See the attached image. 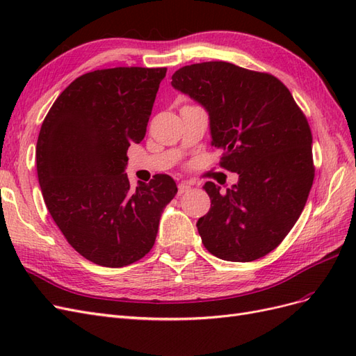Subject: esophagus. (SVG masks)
Instances as JSON below:
<instances>
[{"mask_svg": "<svg viewBox=\"0 0 356 356\" xmlns=\"http://www.w3.org/2000/svg\"><path fill=\"white\" fill-rule=\"evenodd\" d=\"M190 188H191V184H190V182H187V181L181 182V184L178 186V195H184V193L190 191Z\"/></svg>", "mask_w": 356, "mask_h": 356, "instance_id": "esophagus-1", "label": "esophagus"}]
</instances>
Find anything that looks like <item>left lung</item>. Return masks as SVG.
Segmentation results:
<instances>
[{
    "mask_svg": "<svg viewBox=\"0 0 356 356\" xmlns=\"http://www.w3.org/2000/svg\"><path fill=\"white\" fill-rule=\"evenodd\" d=\"M172 88L208 113L220 163L239 175L225 193L204 182L211 209L196 222L204 248L225 261L267 255L293 229L314 182L305 114L273 75L222 60L179 68Z\"/></svg>",
    "mask_w": 356,
    "mask_h": 356,
    "instance_id": "obj_1",
    "label": "left lung"
}]
</instances>
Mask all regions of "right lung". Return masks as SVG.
I'll return each instance as SVG.
<instances>
[{
	"label": "right lung",
	"mask_w": 356,
	"mask_h": 356,
	"mask_svg": "<svg viewBox=\"0 0 356 356\" xmlns=\"http://www.w3.org/2000/svg\"><path fill=\"white\" fill-rule=\"evenodd\" d=\"M166 68L88 72L63 90L41 124L35 159L46 207L68 243L104 267L129 266L152 250L177 184L157 174L129 182L127 148L147 132Z\"/></svg>",
	"instance_id": "add662e5"
}]
</instances>
